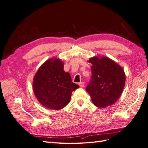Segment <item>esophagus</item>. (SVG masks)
I'll list each match as a JSON object with an SVG mask.
<instances>
[{
  "instance_id": "esophagus-1",
  "label": "esophagus",
  "mask_w": 148,
  "mask_h": 148,
  "mask_svg": "<svg viewBox=\"0 0 148 148\" xmlns=\"http://www.w3.org/2000/svg\"><path fill=\"white\" fill-rule=\"evenodd\" d=\"M79 85L80 86V87L82 88V87H83V86H85V83L83 82H80V83H79Z\"/></svg>"
}]
</instances>
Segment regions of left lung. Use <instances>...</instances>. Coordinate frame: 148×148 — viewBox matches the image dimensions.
Returning <instances> with one entry per match:
<instances>
[{
  "label": "left lung",
  "instance_id": "obj_1",
  "mask_svg": "<svg viewBox=\"0 0 148 148\" xmlns=\"http://www.w3.org/2000/svg\"><path fill=\"white\" fill-rule=\"evenodd\" d=\"M92 64V75L86 91L89 94L95 106L105 108L119 99L125 84L123 69L106 57L89 59Z\"/></svg>",
  "mask_w": 148,
  "mask_h": 148
}]
</instances>
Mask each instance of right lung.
Returning a JSON list of instances; mask_svg holds the SVG:
<instances>
[{
	"mask_svg": "<svg viewBox=\"0 0 148 148\" xmlns=\"http://www.w3.org/2000/svg\"><path fill=\"white\" fill-rule=\"evenodd\" d=\"M79 86L63 70L60 60L50 59L38 69L34 78L33 90L40 103L47 108L59 110L70 101L72 92Z\"/></svg>",
	"mask_w": 148,
	"mask_h": 148,
	"instance_id": "obj_1",
	"label": "right lung"
}]
</instances>
